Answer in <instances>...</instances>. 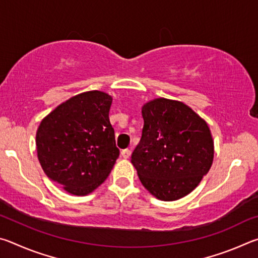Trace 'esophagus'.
<instances>
[{
	"instance_id": "obj_1",
	"label": "esophagus",
	"mask_w": 258,
	"mask_h": 258,
	"mask_svg": "<svg viewBox=\"0 0 258 258\" xmlns=\"http://www.w3.org/2000/svg\"><path fill=\"white\" fill-rule=\"evenodd\" d=\"M121 156H123V158H125V159H128L130 157H131V150H128V149H124V150H121Z\"/></svg>"
}]
</instances>
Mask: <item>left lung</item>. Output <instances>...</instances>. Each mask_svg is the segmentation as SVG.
I'll use <instances>...</instances> for the list:
<instances>
[{"instance_id":"left-lung-1","label":"left lung","mask_w":258,"mask_h":258,"mask_svg":"<svg viewBox=\"0 0 258 258\" xmlns=\"http://www.w3.org/2000/svg\"><path fill=\"white\" fill-rule=\"evenodd\" d=\"M142 137L132 164L142 185L157 199L189 195L208 173L214 141L206 120L176 100L157 98L142 106Z\"/></svg>"}]
</instances>
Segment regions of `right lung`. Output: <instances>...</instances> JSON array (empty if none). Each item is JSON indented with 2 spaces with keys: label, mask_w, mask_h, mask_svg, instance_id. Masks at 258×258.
Masks as SVG:
<instances>
[{
  "label": "right lung",
  "mask_w": 258,
  "mask_h": 258,
  "mask_svg": "<svg viewBox=\"0 0 258 258\" xmlns=\"http://www.w3.org/2000/svg\"><path fill=\"white\" fill-rule=\"evenodd\" d=\"M111 95L87 91L68 99L42 119L36 132L38 161L69 194L86 196L110 174L119 149L109 120Z\"/></svg>",
  "instance_id": "add662e5"
}]
</instances>
